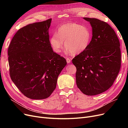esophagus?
Wrapping results in <instances>:
<instances>
[{"label": "esophagus", "instance_id": "esophagus-1", "mask_svg": "<svg viewBox=\"0 0 128 128\" xmlns=\"http://www.w3.org/2000/svg\"><path fill=\"white\" fill-rule=\"evenodd\" d=\"M66 62L68 63H70L71 62V59L70 58H66Z\"/></svg>", "mask_w": 128, "mask_h": 128}]
</instances>
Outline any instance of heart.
Listing matches in <instances>:
<instances>
[{
  "label": "heart",
  "mask_w": 128,
  "mask_h": 128,
  "mask_svg": "<svg viewBox=\"0 0 128 128\" xmlns=\"http://www.w3.org/2000/svg\"><path fill=\"white\" fill-rule=\"evenodd\" d=\"M91 38V30L88 26L70 23L60 27L57 32L51 36L50 44L56 53L62 52L65 44L66 53L78 54L88 49Z\"/></svg>",
  "instance_id": "heart-1"
}]
</instances>
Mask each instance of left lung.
Returning <instances> with one entry per match:
<instances>
[{
    "label": "left lung",
    "instance_id": "8db88e82",
    "mask_svg": "<svg viewBox=\"0 0 128 128\" xmlns=\"http://www.w3.org/2000/svg\"><path fill=\"white\" fill-rule=\"evenodd\" d=\"M90 23L92 37L88 49L72 60L77 69L76 84L87 96H96L112 85L121 66L118 38L107 23L95 18H84Z\"/></svg>",
    "mask_w": 128,
    "mask_h": 128
}]
</instances>
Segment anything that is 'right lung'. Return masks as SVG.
Listing matches in <instances>:
<instances>
[{"mask_svg":"<svg viewBox=\"0 0 128 128\" xmlns=\"http://www.w3.org/2000/svg\"><path fill=\"white\" fill-rule=\"evenodd\" d=\"M51 21L30 24L20 29L8 48L12 81L25 96L33 100L44 99L51 94L67 64L50 46Z\"/></svg>","mask_w":128,"mask_h":128,"instance_id":"1","label":"right lung"}]
</instances>
